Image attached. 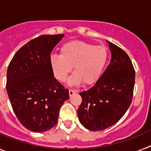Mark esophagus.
Wrapping results in <instances>:
<instances>
[{
  "mask_svg": "<svg viewBox=\"0 0 151 151\" xmlns=\"http://www.w3.org/2000/svg\"><path fill=\"white\" fill-rule=\"evenodd\" d=\"M75 93H76V90H71V89L69 90V96H72L74 94H75Z\"/></svg>",
  "mask_w": 151,
  "mask_h": 151,
  "instance_id": "obj_1",
  "label": "esophagus"
}]
</instances>
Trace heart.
I'll return each instance as SVG.
<instances>
[{
    "mask_svg": "<svg viewBox=\"0 0 151 151\" xmlns=\"http://www.w3.org/2000/svg\"><path fill=\"white\" fill-rule=\"evenodd\" d=\"M61 55H52L49 63L58 81L65 82L74 66V74L68 83L77 85L83 82L94 84L100 78L109 58L107 48L81 41H70L62 45Z\"/></svg>",
    "mask_w": 151,
    "mask_h": 151,
    "instance_id": "obj_1",
    "label": "heart"
}]
</instances>
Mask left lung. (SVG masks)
<instances>
[{
  "label": "left lung",
  "instance_id": "left-lung-1",
  "mask_svg": "<svg viewBox=\"0 0 151 151\" xmlns=\"http://www.w3.org/2000/svg\"><path fill=\"white\" fill-rule=\"evenodd\" d=\"M109 43L112 58L109 65L93 86L80 93L82 103L77 116L90 131H101L122 119L133 97L135 71L128 54Z\"/></svg>",
  "mask_w": 151,
  "mask_h": 151
}]
</instances>
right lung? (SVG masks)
I'll use <instances>...</instances> for the list:
<instances>
[{
  "instance_id": "add662e5",
  "label": "right lung",
  "mask_w": 151,
  "mask_h": 151,
  "mask_svg": "<svg viewBox=\"0 0 151 151\" xmlns=\"http://www.w3.org/2000/svg\"><path fill=\"white\" fill-rule=\"evenodd\" d=\"M63 37L42 35L30 40L16 52L7 68L6 88L13 110L32 132L53 128L69 98L68 90L54 77L49 63L52 49Z\"/></svg>"
}]
</instances>
